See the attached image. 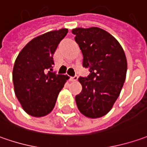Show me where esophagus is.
Wrapping results in <instances>:
<instances>
[{"mask_svg":"<svg viewBox=\"0 0 147 147\" xmlns=\"http://www.w3.org/2000/svg\"><path fill=\"white\" fill-rule=\"evenodd\" d=\"M77 79H78V76H72V77H70V80H71V81H76V80H77Z\"/></svg>","mask_w":147,"mask_h":147,"instance_id":"34e87169","label":"esophagus"}]
</instances>
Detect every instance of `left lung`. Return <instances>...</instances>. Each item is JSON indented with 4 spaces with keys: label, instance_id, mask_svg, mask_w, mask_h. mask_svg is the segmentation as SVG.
<instances>
[{
    "label": "left lung",
    "instance_id": "left-lung-1",
    "mask_svg": "<svg viewBox=\"0 0 147 147\" xmlns=\"http://www.w3.org/2000/svg\"><path fill=\"white\" fill-rule=\"evenodd\" d=\"M83 54L87 77H80L82 91L76 96L79 111L89 118L107 114L118 98L127 72L125 53L117 40L99 28L72 30Z\"/></svg>",
    "mask_w": 147,
    "mask_h": 147
}]
</instances>
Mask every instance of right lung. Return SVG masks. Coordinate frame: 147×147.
Segmentation results:
<instances>
[{
  "mask_svg": "<svg viewBox=\"0 0 147 147\" xmlns=\"http://www.w3.org/2000/svg\"><path fill=\"white\" fill-rule=\"evenodd\" d=\"M68 32L45 33L28 42L18 53L13 69L14 93L28 115L45 116L52 111L67 76L52 71L53 53Z\"/></svg>",
  "mask_w": 147,
  "mask_h": 147,
  "instance_id": "1",
  "label": "right lung"
}]
</instances>
